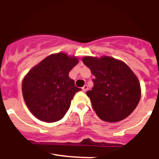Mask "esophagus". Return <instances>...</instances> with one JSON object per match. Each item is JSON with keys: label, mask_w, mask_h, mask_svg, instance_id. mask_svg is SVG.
Here are the masks:
<instances>
[{"label": "esophagus", "mask_w": 159, "mask_h": 159, "mask_svg": "<svg viewBox=\"0 0 159 159\" xmlns=\"http://www.w3.org/2000/svg\"><path fill=\"white\" fill-rule=\"evenodd\" d=\"M87 90H88V85H85L84 86L82 87V91L83 92H86Z\"/></svg>", "instance_id": "esophagus-1"}]
</instances>
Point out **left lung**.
Here are the masks:
<instances>
[{
    "label": "left lung",
    "mask_w": 159,
    "mask_h": 159,
    "mask_svg": "<svg viewBox=\"0 0 159 159\" xmlns=\"http://www.w3.org/2000/svg\"><path fill=\"white\" fill-rule=\"evenodd\" d=\"M82 62L95 76L93 87L86 94L98 117L110 123L127 118L141 97L136 75L125 62L110 56H85Z\"/></svg>",
    "instance_id": "obj_1"
}]
</instances>
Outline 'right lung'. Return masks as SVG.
Returning <instances> with one entry per match:
<instances>
[{"mask_svg": "<svg viewBox=\"0 0 159 159\" xmlns=\"http://www.w3.org/2000/svg\"><path fill=\"white\" fill-rule=\"evenodd\" d=\"M78 63L77 57L56 53L42 60L25 75L23 97L37 119L53 123L65 116L74 96L81 90L69 77V72Z\"/></svg>", "mask_w": 159, "mask_h": 159, "instance_id": "right-lung-1", "label": "right lung"}]
</instances>
